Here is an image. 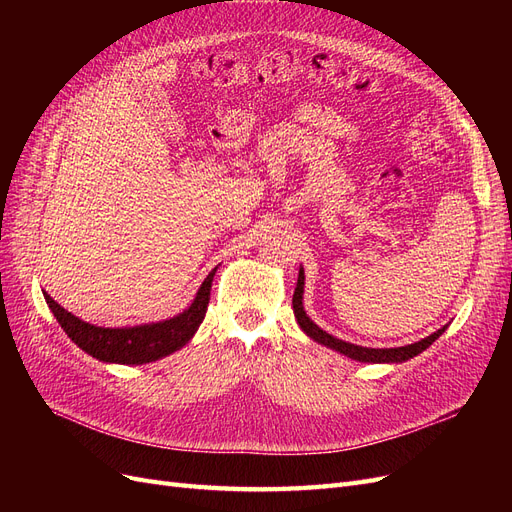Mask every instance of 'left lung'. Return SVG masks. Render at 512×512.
I'll return each instance as SVG.
<instances>
[{
  "mask_svg": "<svg viewBox=\"0 0 512 512\" xmlns=\"http://www.w3.org/2000/svg\"><path fill=\"white\" fill-rule=\"evenodd\" d=\"M303 286H305V273H303V267H301L299 269L297 288H294V294H292V309H294V318H297L303 333L307 337H312L314 342L327 346V348L348 356V359L359 361V363H404V361L412 359V356L427 350L446 331V324H444L442 329L427 335L425 339H421V342H414V344H408V346H399V348H365V346H356V344L344 342V339L333 337L327 331H322L318 324L305 314Z\"/></svg>",
  "mask_w": 512,
  "mask_h": 512,
  "instance_id": "1",
  "label": "left lung"
}]
</instances>
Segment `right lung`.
Wrapping results in <instances>:
<instances>
[{
    "label": "right lung",
    "mask_w": 512,
    "mask_h": 512,
    "mask_svg": "<svg viewBox=\"0 0 512 512\" xmlns=\"http://www.w3.org/2000/svg\"><path fill=\"white\" fill-rule=\"evenodd\" d=\"M215 271H218V267L205 277V282L200 284L194 301L188 309H183L181 314L160 322L136 324V327H96V324H89L70 314L68 309L55 303L51 294H42L46 299V305L51 307L53 316L61 324V329H64L72 342L81 350H85L89 356H94V359L102 363L143 365L164 359V356L183 348L194 337L200 322L205 320Z\"/></svg>",
    "instance_id": "add662e5"
}]
</instances>
